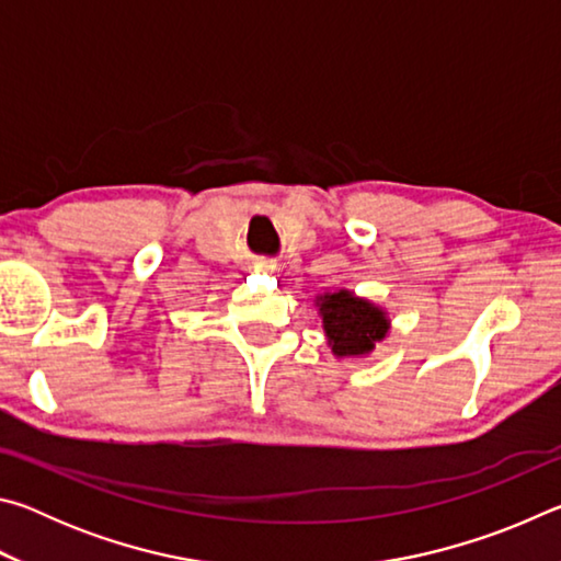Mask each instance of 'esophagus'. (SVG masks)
I'll return each instance as SVG.
<instances>
[{
  "instance_id": "obj_1",
  "label": "esophagus",
  "mask_w": 561,
  "mask_h": 561,
  "mask_svg": "<svg viewBox=\"0 0 561 561\" xmlns=\"http://www.w3.org/2000/svg\"><path fill=\"white\" fill-rule=\"evenodd\" d=\"M254 272H260V274H274V272H277V264L270 262V260H260V262H254Z\"/></svg>"
}]
</instances>
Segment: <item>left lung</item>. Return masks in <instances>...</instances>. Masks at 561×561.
I'll list each match as a JSON object with an SVG mask.
<instances>
[{"mask_svg": "<svg viewBox=\"0 0 561 561\" xmlns=\"http://www.w3.org/2000/svg\"><path fill=\"white\" fill-rule=\"evenodd\" d=\"M327 344L336 358H364L388 336L391 319L371 299L348 289L324 291L317 297Z\"/></svg>", "mask_w": 561, "mask_h": 561, "instance_id": "1", "label": "left lung"}]
</instances>
